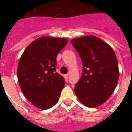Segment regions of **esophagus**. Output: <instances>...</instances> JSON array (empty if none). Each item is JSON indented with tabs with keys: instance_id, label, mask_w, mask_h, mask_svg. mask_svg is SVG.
Here are the masks:
<instances>
[{
	"instance_id": "34e87169",
	"label": "esophagus",
	"mask_w": 132,
	"mask_h": 132,
	"mask_svg": "<svg viewBox=\"0 0 132 132\" xmlns=\"http://www.w3.org/2000/svg\"><path fill=\"white\" fill-rule=\"evenodd\" d=\"M64 77L65 79H67L68 78V74H66V75H64Z\"/></svg>"
}]
</instances>
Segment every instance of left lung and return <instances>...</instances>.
<instances>
[{"instance_id":"obj_1","label":"left lung","mask_w":132,"mask_h":132,"mask_svg":"<svg viewBox=\"0 0 132 132\" xmlns=\"http://www.w3.org/2000/svg\"><path fill=\"white\" fill-rule=\"evenodd\" d=\"M81 57L83 74L75 93L85 106L96 108L112 94L119 78L118 60L112 48L100 38L85 36L71 40Z\"/></svg>"}]
</instances>
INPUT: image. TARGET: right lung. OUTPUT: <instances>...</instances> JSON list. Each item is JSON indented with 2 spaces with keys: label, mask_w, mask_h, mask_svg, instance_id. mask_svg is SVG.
<instances>
[{
  "label": "right lung",
  "mask_w": 132,
  "mask_h": 132,
  "mask_svg": "<svg viewBox=\"0 0 132 132\" xmlns=\"http://www.w3.org/2000/svg\"><path fill=\"white\" fill-rule=\"evenodd\" d=\"M67 42L66 38L40 37L26 48L20 58L17 68L20 87L38 108L49 109L59 100L65 80L55 72L56 57Z\"/></svg>",
  "instance_id": "obj_1"
}]
</instances>
